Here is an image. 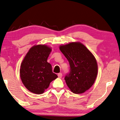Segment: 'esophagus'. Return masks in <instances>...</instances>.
Returning <instances> with one entry per match:
<instances>
[{"label":"esophagus","instance_id":"34e87169","mask_svg":"<svg viewBox=\"0 0 120 120\" xmlns=\"http://www.w3.org/2000/svg\"><path fill=\"white\" fill-rule=\"evenodd\" d=\"M58 76L59 78H62V74L60 73L58 74Z\"/></svg>","mask_w":120,"mask_h":120}]
</instances>
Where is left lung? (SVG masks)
I'll return each mask as SVG.
<instances>
[{
	"instance_id": "1",
	"label": "left lung",
	"mask_w": 120,
	"mask_h": 120,
	"mask_svg": "<svg viewBox=\"0 0 120 120\" xmlns=\"http://www.w3.org/2000/svg\"><path fill=\"white\" fill-rule=\"evenodd\" d=\"M60 49L70 64V73L64 78L67 86L75 94L84 93L91 87L97 76L98 65L94 56L80 42L60 45Z\"/></svg>"
}]
</instances>
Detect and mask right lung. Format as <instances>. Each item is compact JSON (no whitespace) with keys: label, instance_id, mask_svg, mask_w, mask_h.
I'll return each mask as SVG.
<instances>
[{"label":"right lung","instance_id":"1","mask_svg":"<svg viewBox=\"0 0 120 120\" xmlns=\"http://www.w3.org/2000/svg\"><path fill=\"white\" fill-rule=\"evenodd\" d=\"M51 48L45 45H34L29 49L21 63L19 74L24 86L35 94H40L58 78L47 62Z\"/></svg>","mask_w":120,"mask_h":120}]
</instances>
